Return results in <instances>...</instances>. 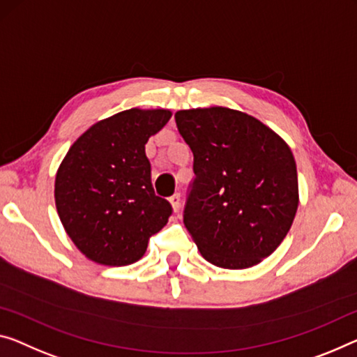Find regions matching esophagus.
<instances>
[{
    "label": "esophagus",
    "instance_id": "34e87169",
    "mask_svg": "<svg viewBox=\"0 0 357 357\" xmlns=\"http://www.w3.org/2000/svg\"><path fill=\"white\" fill-rule=\"evenodd\" d=\"M169 201H171L174 212H178L180 211V193L172 195L171 197H169Z\"/></svg>",
    "mask_w": 357,
    "mask_h": 357
}]
</instances>
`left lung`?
<instances>
[{
  "label": "left lung",
  "mask_w": 357,
  "mask_h": 357,
  "mask_svg": "<svg viewBox=\"0 0 357 357\" xmlns=\"http://www.w3.org/2000/svg\"><path fill=\"white\" fill-rule=\"evenodd\" d=\"M193 151L183 223L212 265L243 270L271 255L298 207L297 166L278 134L249 114L212 107L175 113Z\"/></svg>",
  "instance_id": "8db88e82"
}]
</instances>
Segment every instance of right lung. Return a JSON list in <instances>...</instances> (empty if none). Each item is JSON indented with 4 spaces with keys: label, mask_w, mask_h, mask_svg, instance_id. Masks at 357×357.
<instances>
[{
    "label": "right lung",
    "mask_w": 357,
    "mask_h": 357,
    "mask_svg": "<svg viewBox=\"0 0 357 357\" xmlns=\"http://www.w3.org/2000/svg\"><path fill=\"white\" fill-rule=\"evenodd\" d=\"M169 109H126L91 126L70 146L56 175L65 231L92 261L130 265L172 215L155 195L145 145L171 119Z\"/></svg>",
    "instance_id": "1"
}]
</instances>
